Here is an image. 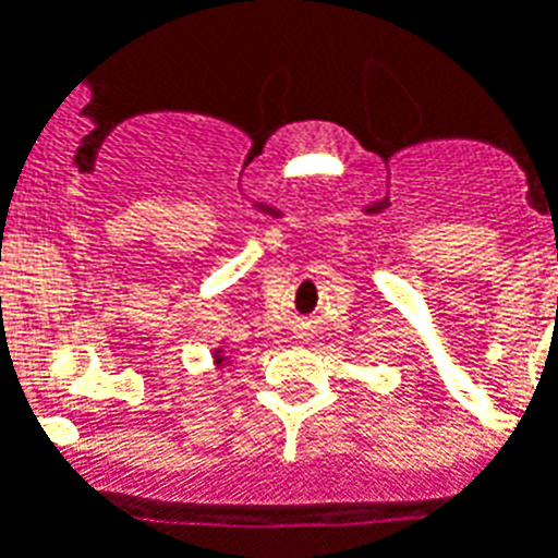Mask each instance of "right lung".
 <instances>
[{
  "label": "right lung",
  "instance_id": "right-lung-1",
  "mask_svg": "<svg viewBox=\"0 0 558 558\" xmlns=\"http://www.w3.org/2000/svg\"><path fill=\"white\" fill-rule=\"evenodd\" d=\"M214 365H216V367L230 365V356H228V351H225V344H219V348H214Z\"/></svg>",
  "mask_w": 558,
  "mask_h": 558
}]
</instances>
